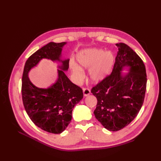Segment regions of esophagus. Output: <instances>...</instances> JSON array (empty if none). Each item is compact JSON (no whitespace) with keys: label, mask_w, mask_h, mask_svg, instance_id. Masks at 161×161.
Instances as JSON below:
<instances>
[{"label":"esophagus","mask_w":161,"mask_h":161,"mask_svg":"<svg viewBox=\"0 0 161 161\" xmlns=\"http://www.w3.org/2000/svg\"><path fill=\"white\" fill-rule=\"evenodd\" d=\"M91 90L89 88H84L83 89V94L85 96H87L90 95Z\"/></svg>","instance_id":"esophagus-1"}]
</instances>
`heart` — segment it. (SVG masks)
<instances>
[{
	"mask_svg": "<svg viewBox=\"0 0 161 161\" xmlns=\"http://www.w3.org/2000/svg\"><path fill=\"white\" fill-rule=\"evenodd\" d=\"M79 62L86 69H91L90 78L95 82H99L108 76L114 66V56L111 52H105L99 49H88L80 52L77 55ZM73 73L82 79L84 70L74 61L70 63Z\"/></svg>",
	"mask_w": 161,
	"mask_h": 161,
	"instance_id": "obj_1",
	"label": "heart"
}]
</instances>
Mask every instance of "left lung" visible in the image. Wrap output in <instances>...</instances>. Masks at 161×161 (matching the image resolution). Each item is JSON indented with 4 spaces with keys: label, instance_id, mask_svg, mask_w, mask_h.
I'll list each match as a JSON object with an SVG mask.
<instances>
[{
    "label": "left lung",
    "instance_id": "8db88e82",
    "mask_svg": "<svg viewBox=\"0 0 161 161\" xmlns=\"http://www.w3.org/2000/svg\"><path fill=\"white\" fill-rule=\"evenodd\" d=\"M118 54L113 70L91 89L97 97L94 114L109 131H118L137 116L144 103L147 77L142 60L124 43H116ZM129 66L130 71L123 77L120 71Z\"/></svg>",
    "mask_w": 161,
    "mask_h": 161
}]
</instances>
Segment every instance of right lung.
<instances>
[{
  "label": "right lung",
  "mask_w": 161,
  "mask_h": 161,
  "mask_svg": "<svg viewBox=\"0 0 161 161\" xmlns=\"http://www.w3.org/2000/svg\"><path fill=\"white\" fill-rule=\"evenodd\" d=\"M65 44L66 42H50L33 53L25 62L22 76V100L27 115L37 127L52 134L62 133L70 123L73 108L83 98L82 89L65 75L69 59L62 60L58 80L48 89L34 86L28 72L42 58L60 61L62 47Z\"/></svg>",
  "instance_id": "obj_1"
}]
</instances>
